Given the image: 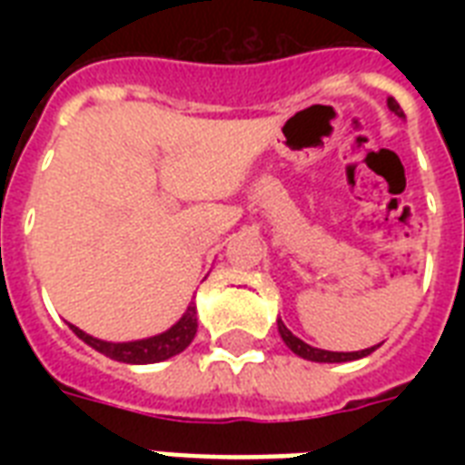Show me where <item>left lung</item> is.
<instances>
[{"instance_id": "8db88e82", "label": "left lung", "mask_w": 465, "mask_h": 465, "mask_svg": "<svg viewBox=\"0 0 465 465\" xmlns=\"http://www.w3.org/2000/svg\"><path fill=\"white\" fill-rule=\"evenodd\" d=\"M386 104H389V108L396 113L398 118H405V113L401 111V105H398L396 98H389ZM277 331H280L284 345L290 347L292 352L299 354V357H304V360L309 361H328V364H332V361H352V360H360V357H367V354H371L376 347H379V345L367 347V350H360V352H331V350H318V347L306 345L304 340H299L297 335H294V332H292L282 321H280V318H277Z\"/></svg>"}]
</instances>
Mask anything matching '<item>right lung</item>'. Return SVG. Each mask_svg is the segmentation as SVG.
<instances>
[{"label": "right lung", "instance_id": "right-lung-1", "mask_svg": "<svg viewBox=\"0 0 465 465\" xmlns=\"http://www.w3.org/2000/svg\"><path fill=\"white\" fill-rule=\"evenodd\" d=\"M72 331H74L76 338L84 340L86 345L98 350L105 357H111V360L125 361V364H154V361H163L173 354H181L193 342L197 332V311L195 304H190L181 321L171 325L168 331L159 332L154 338L133 340V342H105V340H98L89 332L79 331L76 325H72Z\"/></svg>", "mask_w": 465, "mask_h": 465}]
</instances>
